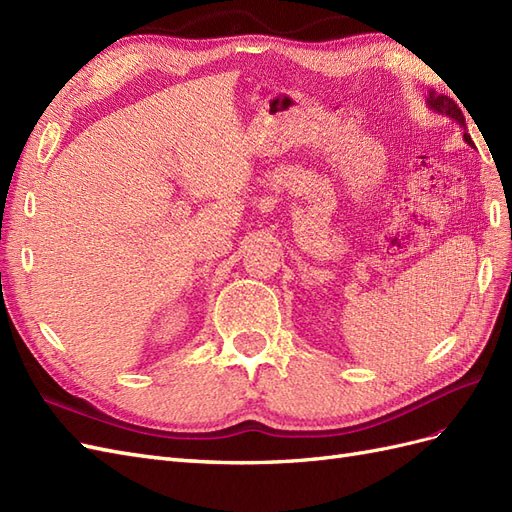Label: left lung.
<instances>
[{
	"instance_id": "obj_1",
	"label": "left lung",
	"mask_w": 512,
	"mask_h": 512,
	"mask_svg": "<svg viewBox=\"0 0 512 512\" xmlns=\"http://www.w3.org/2000/svg\"><path fill=\"white\" fill-rule=\"evenodd\" d=\"M427 106L431 108L433 113H438V115H446L448 119H453L455 123H459V126L466 130V117H463V113H461V108L457 106V102L453 100V98H448V96H444V94H436V91H429V96H427ZM463 141H466L470 147H474V143H472V138H470V134L468 132H463Z\"/></svg>"
}]
</instances>
